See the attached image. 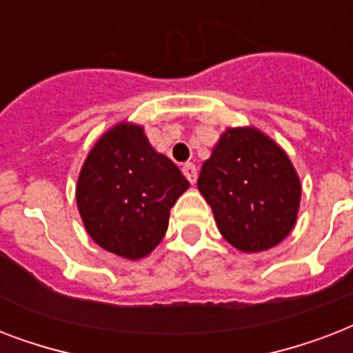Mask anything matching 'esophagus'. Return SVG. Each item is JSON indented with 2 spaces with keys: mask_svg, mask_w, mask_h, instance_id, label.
<instances>
[{
  "mask_svg": "<svg viewBox=\"0 0 353 353\" xmlns=\"http://www.w3.org/2000/svg\"><path fill=\"white\" fill-rule=\"evenodd\" d=\"M183 174L187 176V179L192 183V185L198 181V170H196V166H194L192 163H185V165H183Z\"/></svg>",
  "mask_w": 353,
  "mask_h": 353,
  "instance_id": "34e87169",
  "label": "esophagus"
}]
</instances>
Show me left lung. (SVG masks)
I'll return each instance as SVG.
<instances>
[{
  "instance_id": "8db88e82",
  "label": "left lung",
  "mask_w": 353,
  "mask_h": 353,
  "mask_svg": "<svg viewBox=\"0 0 353 353\" xmlns=\"http://www.w3.org/2000/svg\"><path fill=\"white\" fill-rule=\"evenodd\" d=\"M198 188L223 238L240 251H265L295 225L299 176L284 150L254 128L221 135L201 166Z\"/></svg>"
}]
</instances>
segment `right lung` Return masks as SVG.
Returning <instances> with one entry per match:
<instances>
[{
	"label": "right lung",
	"mask_w": 353,
	"mask_h": 353,
	"mask_svg": "<svg viewBox=\"0 0 353 353\" xmlns=\"http://www.w3.org/2000/svg\"><path fill=\"white\" fill-rule=\"evenodd\" d=\"M187 177L150 146L143 128L119 124L88 155L77 203L90 236L117 256L137 260L163 240Z\"/></svg>",
	"instance_id": "1"
}]
</instances>
